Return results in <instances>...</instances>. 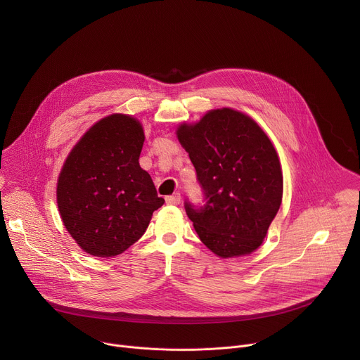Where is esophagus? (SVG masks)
Listing matches in <instances>:
<instances>
[{
  "label": "esophagus",
  "mask_w": 360,
  "mask_h": 360,
  "mask_svg": "<svg viewBox=\"0 0 360 360\" xmlns=\"http://www.w3.org/2000/svg\"><path fill=\"white\" fill-rule=\"evenodd\" d=\"M165 200H167L168 205H179V203H181V193L176 192V193H174V195H168V196L165 198Z\"/></svg>",
  "instance_id": "obj_1"
}]
</instances>
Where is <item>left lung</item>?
I'll use <instances>...</instances> for the list:
<instances>
[{"label": "left lung", "instance_id": "obj_1", "mask_svg": "<svg viewBox=\"0 0 360 360\" xmlns=\"http://www.w3.org/2000/svg\"><path fill=\"white\" fill-rule=\"evenodd\" d=\"M203 205L185 200L199 239L221 258L258 249L283 192L278 153L253 120L231 108L214 110L195 125H181Z\"/></svg>", "mask_w": 360, "mask_h": 360}]
</instances>
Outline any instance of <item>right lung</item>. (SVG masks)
<instances>
[{
	"mask_svg": "<svg viewBox=\"0 0 360 360\" xmlns=\"http://www.w3.org/2000/svg\"><path fill=\"white\" fill-rule=\"evenodd\" d=\"M143 139L139 121L110 115L81 138L63 167L58 210L67 231L89 255L111 258L127 250L165 202L139 167Z\"/></svg>",
	"mask_w": 360,
	"mask_h": 360,
	"instance_id": "obj_1",
	"label": "right lung"
}]
</instances>
